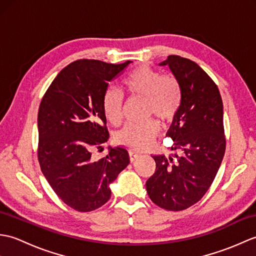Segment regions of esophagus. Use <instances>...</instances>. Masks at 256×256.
<instances>
[{"label": "esophagus", "mask_w": 256, "mask_h": 256, "mask_svg": "<svg viewBox=\"0 0 256 256\" xmlns=\"http://www.w3.org/2000/svg\"><path fill=\"white\" fill-rule=\"evenodd\" d=\"M128 156H130V160H131L132 162L136 160V158H138V156H140V153L138 152H136V150H131L128 152Z\"/></svg>", "instance_id": "esophagus-1"}]
</instances>
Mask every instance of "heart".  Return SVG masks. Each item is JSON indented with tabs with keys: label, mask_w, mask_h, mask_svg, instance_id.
<instances>
[{
	"label": "heart",
	"mask_w": 256,
	"mask_h": 256,
	"mask_svg": "<svg viewBox=\"0 0 256 256\" xmlns=\"http://www.w3.org/2000/svg\"><path fill=\"white\" fill-rule=\"evenodd\" d=\"M122 88L128 98L144 100V116H155L162 122H170L177 116L182 103V86L172 74H162L148 64H140L122 80ZM102 112L108 122L118 125L122 121L123 99L113 86L103 92ZM158 133V124L148 118L142 123L126 124L116 135L118 144L132 150H143Z\"/></svg>",
	"instance_id": "obj_1"
}]
</instances>
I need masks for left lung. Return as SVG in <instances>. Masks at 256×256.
<instances>
[{
    "label": "left lung",
    "mask_w": 256,
    "mask_h": 256,
    "mask_svg": "<svg viewBox=\"0 0 256 256\" xmlns=\"http://www.w3.org/2000/svg\"><path fill=\"white\" fill-rule=\"evenodd\" d=\"M168 64L182 86L180 110L167 135L176 160L153 156L156 170L146 189L160 208L182 211L197 204L214 182L226 152L224 104L218 86L199 64L177 55L168 56Z\"/></svg>",
    "instance_id": "8db88e82"
}]
</instances>
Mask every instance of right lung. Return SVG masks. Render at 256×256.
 Segmentation results:
<instances>
[{
	"label": "right lung",
	"instance_id": "obj_1",
	"mask_svg": "<svg viewBox=\"0 0 256 256\" xmlns=\"http://www.w3.org/2000/svg\"><path fill=\"white\" fill-rule=\"evenodd\" d=\"M130 62L76 60L57 74L40 101V170L58 197L77 211H94L104 204L111 197L108 184L130 162L128 150L122 148H111L98 162L91 157V150L108 138L101 106L103 92Z\"/></svg>",
	"mask_w": 256,
	"mask_h": 256
}]
</instances>
